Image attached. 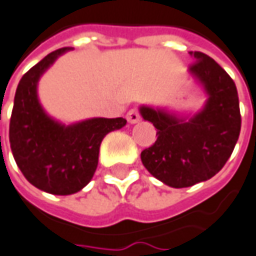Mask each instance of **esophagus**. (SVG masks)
<instances>
[{
    "mask_svg": "<svg viewBox=\"0 0 256 256\" xmlns=\"http://www.w3.org/2000/svg\"><path fill=\"white\" fill-rule=\"evenodd\" d=\"M126 120H128V122H130V124H136V122L140 120V111H138L136 108H132V110H130V111H128V114H126Z\"/></svg>",
    "mask_w": 256,
    "mask_h": 256,
    "instance_id": "obj_1",
    "label": "esophagus"
}]
</instances>
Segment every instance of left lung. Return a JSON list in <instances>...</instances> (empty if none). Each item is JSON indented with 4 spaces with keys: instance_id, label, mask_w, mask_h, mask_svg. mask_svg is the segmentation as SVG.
Masks as SVG:
<instances>
[{
    "instance_id": "8db88e82",
    "label": "left lung",
    "mask_w": 256,
    "mask_h": 256,
    "mask_svg": "<svg viewBox=\"0 0 256 256\" xmlns=\"http://www.w3.org/2000/svg\"><path fill=\"white\" fill-rule=\"evenodd\" d=\"M188 73L203 86L207 101L192 118L142 106L140 112L156 128L158 140L140 152L148 172L174 188L212 179L231 156L241 131L240 101L234 80L210 56L190 52Z\"/></svg>"
}]
</instances>
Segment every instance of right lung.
I'll return each instance as SVG.
<instances>
[{
  "label": "right lung",
  "mask_w": 256,
  "mask_h": 256,
  "mask_svg": "<svg viewBox=\"0 0 256 256\" xmlns=\"http://www.w3.org/2000/svg\"><path fill=\"white\" fill-rule=\"evenodd\" d=\"M70 49L49 53L22 76L10 121L12 155L22 174L35 188L58 196L73 194L87 186L98 164L102 138L126 124L120 116L63 125L44 112L38 98V82Z\"/></svg>",
  "instance_id": "obj_1"
}]
</instances>
